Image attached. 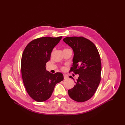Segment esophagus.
Returning a JSON list of instances; mask_svg holds the SVG:
<instances>
[{
    "label": "esophagus",
    "mask_w": 125,
    "mask_h": 125,
    "mask_svg": "<svg viewBox=\"0 0 125 125\" xmlns=\"http://www.w3.org/2000/svg\"><path fill=\"white\" fill-rule=\"evenodd\" d=\"M68 78V76L67 74H64V79H67Z\"/></svg>",
    "instance_id": "1"
}]
</instances>
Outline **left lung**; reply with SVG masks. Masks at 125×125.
<instances>
[{
    "mask_svg": "<svg viewBox=\"0 0 125 125\" xmlns=\"http://www.w3.org/2000/svg\"><path fill=\"white\" fill-rule=\"evenodd\" d=\"M63 40L73 51L70 71L79 75L74 87L68 91V95L75 101H86L94 95L100 82L101 63L99 52L92 42L83 37H65ZM69 77L74 81L73 77Z\"/></svg>",
    "mask_w": 125,
    "mask_h": 125,
    "instance_id": "obj_1",
    "label": "left lung"
}]
</instances>
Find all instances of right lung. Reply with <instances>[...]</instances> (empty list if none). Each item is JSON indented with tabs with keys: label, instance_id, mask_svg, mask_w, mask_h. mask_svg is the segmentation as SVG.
I'll list each match as a JSON object with an SVG mask.
<instances>
[{
	"label": "right lung",
	"instance_id": "add662e5",
	"mask_svg": "<svg viewBox=\"0 0 125 125\" xmlns=\"http://www.w3.org/2000/svg\"><path fill=\"white\" fill-rule=\"evenodd\" d=\"M62 36L43 37L30 42L22 56L21 69L23 83L29 95L36 101L43 102L51 96L56 84L64 79L62 73L52 74L46 69L52 49Z\"/></svg>",
	"mask_w": 125,
	"mask_h": 125
}]
</instances>
